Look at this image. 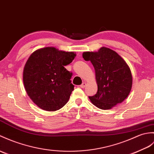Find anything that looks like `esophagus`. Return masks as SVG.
<instances>
[{
  "instance_id": "1",
  "label": "esophagus",
  "mask_w": 154,
  "mask_h": 154,
  "mask_svg": "<svg viewBox=\"0 0 154 154\" xmlns=\"http://www.w3.org/2000/svg\"><path fill=\"white\" fill-rule=\"evenodd\" d=\"M86 85H87V84H86L85 82H83V83L80 85V87H81V88H85V87H86Z\"/></svg>"
}]
</instances>
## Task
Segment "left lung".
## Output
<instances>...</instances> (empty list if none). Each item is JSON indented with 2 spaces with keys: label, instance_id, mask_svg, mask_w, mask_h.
I'll use <instances>...</instances> for the list:
<instances>
[{
  "label": "left lung",
  "instance_id": "1",
  "mask_svg": "<svg viewBox=\"0 0 154 154\" xmlns=\"http://www.w3.org/2000/svg\"><path fill=\"white\" fill-rule=\"evenodd\" d=\"M83 58L91 61L96 73L98 91L89 99L97 108L112 109L129 94L133 77L127 63L113 50L102 47L98 52H85Z\"/></svg>",
  "mask_w": 154,
  "mask_h": 154
}]
</instances>
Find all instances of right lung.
<instances>
[{
	"instance_id": "right-lung-1",
	"label": "right lung",
	"mask_w": 154,
	"mask_h": 154,
	"mask_svg": "<svg viewBox=\"0 0 154 154\" xmlns=\"http://www.w3.org/2000/svg\"><path fill=\"white\" fill-rule=\"evenodd\" d=\"M75 53L59 51L54 47L38 49L25 65L23 81L27 95L38 107L56 111L68 102L74 85L72 73L64 66L72 62Z\"/></svg>"
}]
</instances>
